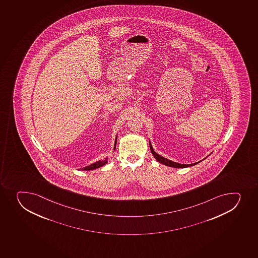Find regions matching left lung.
<instances>
[{"instance_id":"8db88e82","label":"left lung","mask_w":258,"mask_h":258,"mask_svg":"<svg viewBox=\"0 0 258 258\" xmlns=\"http://www.w3.org/2000/svg\"><path fill=\"white\" fill-rule=\"evenodd\" d=\"M150 148H151V153L153 154L154 157L156 159V161H159L160 163L163 164V165H166V166H167L175 167V168H185V167L194 166V165H196V164L199 163V162H196V163L187 164V165H185V164L176 163V162H174V161H170L168 159L164 158V157H162V156H161L160 155L156 153V151H154L153 147L151 146V142H150Z\"/></svg>"}]
</instances>
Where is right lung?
I'll use <instances>...</instances> for the list:
<instances>
[{"mask_svg": "<svg viewBox=\"0 0 258 258\" xmlns=\"http://www.w3.org/2000/svg\"><path fill=\"white\" fill-rule=\"evenodd\" d=\"M116 143H117V138L115 140L114 143V150L116 148ZM107 163V158L105 159L104 161H97V162H95V163L92 164V165H90V166H87V167H85V168L82 169L83 171H90V170H94V169L99 168L101 166H104L105 164Z\"/></svg>", "mask_w": 258, "mask_h": 258, "instance_id": "1", "label": "right lung"}]
</instances>
